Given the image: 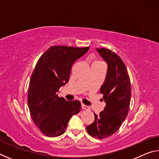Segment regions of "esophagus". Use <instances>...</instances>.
Wrapping results in <instances>:
<instances>
[{"instance_id":"esophagus-1","label":"esophagus","mask_w":159,"mask_h":159,"mask_svg":"<svg viewBox=\"0 0 159 159\" xmlns=\"http://www.w3.org/2000/svg\"><path fill=\"white\" fill-rule=\"evenodd\" d=\"M81 106H82L83 109H85V110H89L90 109V107L85 105V104H82Z\"/></svg>"}]
</instances>
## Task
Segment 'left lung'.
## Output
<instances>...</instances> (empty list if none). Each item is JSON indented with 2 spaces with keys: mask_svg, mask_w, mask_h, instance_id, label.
<instances>
[{
  "mask_svg": "<svg viewBox=\"0 0 159 159\" xmlns=\"http://www.w3.org/2000/svg\"><path fill=\"white\" fill-rule=\"evenodd\" d=\"M108 68L100 93L106 106L86 128L93 138L104 139L115 133L127 117L131 99V84L127 68L117 54L107 48H97Z\"/></svg>",
  "mask_w": 159,
  "mask_h": 159,
  "instance_id": "left-lung-1",
  "label": "left lung"
}]
</instances>
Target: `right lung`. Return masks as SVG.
Wrapping results in <instances>:
<instances>
[{
    "mask_svg": "<svg viewBox=\"0 0 159 159\" xmlns=\"http://www.w3.org/2000/svg\"><path fill=\"white\" fill-rule=\"evenodd\" d=\"M89 48L54 45L38 60L29 82L28 106L32 120L44 135L62 134L72 116L80 111L79 101H66L57 93L69 81L75 61Z\"/></svg>",
    "mask_w": 159,
    "mask_h": 159,
    "instance_id": "1",
    "label": "right lung"
}]
</instances>
